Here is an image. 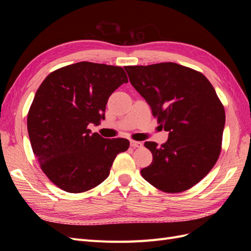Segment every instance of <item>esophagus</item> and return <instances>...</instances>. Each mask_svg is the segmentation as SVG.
<instances>
[{"instance_id": "esophagus-1", "label": "esophagus", "mask_w": 251, "mask_h": 251, "mask_svg": "<svg viewBox=\"0 0 251 251\" xmlns=\"http://www.w3.org/2000/svg\"><path fill=\"white\" fill-rule=\"evenodd\" d=\"M131 147L132 148H141L142 147V143L139 141H135V140H131Z\"/></svg>"}]
</instances>
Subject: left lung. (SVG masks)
I'll return each mask as SVG.
<instances>
[{
    "instance_id": "left-lung-1",
    "label": "left lung",
    "mask_w": 251,
    "mask_h": 251,
    "mask_svg": "<svg viewBox=\"0 0 251 251\" xmlns=\"http://www.w3.org/2000/svg\"><path fill=\"white\" fill-rule=\"evenodd\" d=\"M125 69L159 126L169 132L161 146L144 142L153 162L141 170V176L164 193L187 191L211 171L221 153V100L209 80L192 68L169 62Z\"/></svg>"
}]
</instances>
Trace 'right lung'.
Returning a JSON list of instances; mask_svg holds the SVG:
<instances>
[{
  "label": "right lung",
  "mask_w": 251,
  "mask_h": 251,
  "mask_svg": "<svg viewBox=\"0 0 251 251\" xmlns=\"http://www.w3.org/2000/svg\"><path fill=\"white\" fill-rule=\"evenodd\" d=\"M127 76L121 67L80 62L51 72L37 89L27 116L29 139L44 174L68 193H82L108 178L130 141L91 134L110 95Z\"/></svg>",
  "instance_id": "1"
}]
</instances>
